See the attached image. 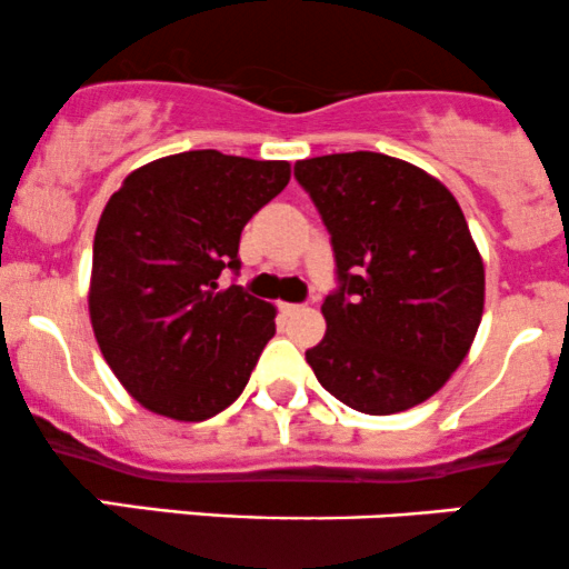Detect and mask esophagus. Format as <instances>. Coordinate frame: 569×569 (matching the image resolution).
<instances>
[{
	"instance_id": "1",
	"label": "esophagus",
	"mask_w": 569,
	"mask_h": 569,
	"mask_svg": "<svg viewBox=\"0 0 569 569\" xmlns=\"http://www.w3.org/2000/svg\"><path fill=\"white\" fill-rule=\"evenodd\" d=\"M303 307L301 303H279V311H282L284 317H292V315H298V311H301Z\"/></svg>"
}]
</instances>
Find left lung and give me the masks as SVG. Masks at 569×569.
Instances as JSON below:
<instances>
[{
	"instance_id": "1",
	"label": "left lung",
	"mask_w": 569,
	"mask_h": 569,
	"mask_svg": "<svg viewBox=\"0 0 569 569\" xmlns=\"http://www.w3.org/2000/svg\"><path fill=\"white\" fill-rule=\"evenodd\" d=\"M320 211L339 290L307 350L322 388L366 415L423 405L467 358L486 271L461 206L426 170L377 151L296 162Z\"/></svg>"
}]
</instances>
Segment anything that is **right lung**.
Masks as SVG:
<instances>
[{"instance_id": "add662e5", "label": "right lung", "mask_w": 569, "mask_h": 569, "mask_svg": "<svg viewBox=\"0 0 569 569\" xmlns=\"http://www.w3.org/2000/svg\"><path fill=\"white\" fill-rule=\"evenodd\" d=\"M290 162L184 151L132 170L94 233L89 317L127 393L173 420L213 418L247 388L277 309L230 284L249 219Z\"/></svg>"}]
</instances>
